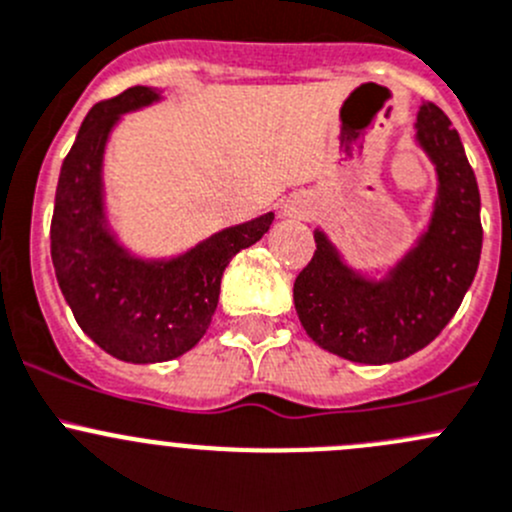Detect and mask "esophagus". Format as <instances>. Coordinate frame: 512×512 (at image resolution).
I'll list each match as a JSON object with an SVG mask.
<instances>
[{
	"mask_svg": "<svg viewBox=\"0 0 512 512\" xmlns=\"http://www.w3.org/2000/svg\"><path fill=\"white\" fill-rule=\"evenodd\" d=\"M304 213H307V205H304L302 200H287L285 215H289V218H304Z\"/></svg>",
	"mask_w": 512,
	"mask_h": 512,
	"instance_id": "esophagus-1",
	"label": "esophagus"
}]
</instances>
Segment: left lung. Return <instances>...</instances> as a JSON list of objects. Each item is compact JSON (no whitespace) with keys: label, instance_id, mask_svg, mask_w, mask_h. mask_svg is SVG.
Returning <instances> with one entry per match:
<instances>
[{"label":"left lung","instance_id":"1","mask_svg":"<svg viewBox=\"0 0 512 512\" xmlns=\"http://www.w3.org/2000/svg\"><path fill=\"white\" fill-rule=\"evenodd\" d=\"M416 138L438 173L431 225L384 280L356 275L322 230L294 280L304 332L327 352L359 364H391L441 334L476 277L483 227L480 193L461 136L436 103L418 108Z\"/></svg>","mask_w":512,"mask_h":512}]
</instances>
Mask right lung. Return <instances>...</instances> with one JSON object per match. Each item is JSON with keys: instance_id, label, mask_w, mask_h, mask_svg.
I'll return each instance as SVG.
<instances>
[{"instance_id": "right-lung-1", "label": "right lung", "mask_w": 512, "mask_h": 512, "mask_svg": "<svg viewBox=\"0 0 512 512\" xmlns=\"http://www.w3.org/2000/svg\"><path fill=\"white\" fill-rule=\"evenodd\" d=\"M158 101L148 86L96 103L61 165L51 218V262L76 322L111 356L156 364L190 352L208 332L232 257L270 230L260 215L203 240L173 260L131 257L103 213V148L121 113Z\"/></svg>"}]
</instances>
